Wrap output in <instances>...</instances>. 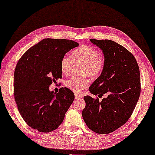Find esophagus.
<instances>
[{"label":"esophagus","instance_id":"34e87169","mask_svg":"<svg viewBox=\"0 0 155 155\" xmlns=\"http://www.w3.org/2000/svg\"><path fill=\"white\" fill-rule=\"evenodd\" d=\"M75 97L76 99H78L81 98V95L78 94H75Z\"/></svg>","mask_w":155,"mask_h":155}]
</instances>
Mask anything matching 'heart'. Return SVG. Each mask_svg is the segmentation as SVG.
Segmentation results:
<instances>
[{
    "label": "heart",
    "mask_w": 155,
    "mask_h": 155,
    "mask_svg": "<svg viewBox=\"0 0 155 155\" xmlns=\"http://www.w3.org/2000/svg\"><path fill=\"white\" fill-rule=\"evenodd\" d=\"M73 61L81 63L85 65L84 73L92 78L100 75L104 66V59L94 48L90 46H83L75 50L71 57L64 56L61 61V71L63 75H68L71 70ZM65 86L75 92H80L89 84L87 78L72 77L64 82Z\"/></svg>",
    "instance_id": "heart-1"
}]
</instances>
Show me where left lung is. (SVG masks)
Returning a JSON list of instances; mask_svg holds the SVG:
<instances>
[{
  "mask_svg": "<svg viewBox=\"0 0 155 155\" xmlns=\"http://www.w3.org/2000/svg\"><path fill=\"white\" fill-rule=\"evenodd\" d=\"M100 48L104 57L101 75L84 97L86 106L82 118L90 130L99 134L114 132L128 121L140 94L139 67L135 57L126 48L109 39H90Z\"/></svg>",
  "mask_w": 155,
  "mask_h": 155,
  "instance_id": "1",
  "label": "left lung"
}]
</instances>
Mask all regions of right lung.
<instances>
[{
    "mask_svg": "<svg viewBox=\"0 0 155 155\" xmlns=\"http://www.w3.org/2000/svg\"><path fill=\"white\" fill-rule=\"evenodd\" d=\"M78 46L72 40L45 39L29 48L18 62L15 100L22 118L33 129L49 133L62 124L75 95L67 87L56 94L49 86L62 78L61 59Z\"/></svg>",
    "mask_w": 155,
    "mask_h": 155,
    "instance_id": "1",
    "label": "right lung"
}]
</instances>
